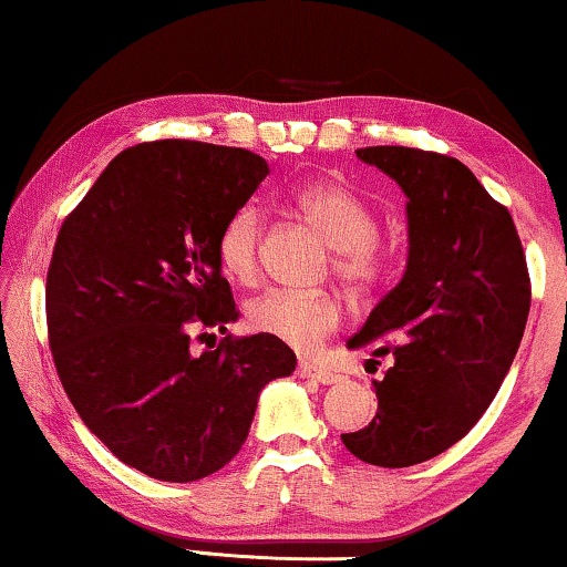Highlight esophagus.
<instances>
[{
  "mask_svg": "<svg viewBox=\"0 0 567 567\" xmlns=\"http://www.w3.org/2000/svg\"><path fill=\"white\" fill-rule=\"evenodd\" d=\"M297 374L305 379H312V382H320V384H336L340 379L338 371L322 367V363H312V361H299Z\"/></svg>",
  "mask_w": 567,
  "mask_h": 567,
  "instance_id": "34e87169",
  "label": "esophagus"
}]
</instances>
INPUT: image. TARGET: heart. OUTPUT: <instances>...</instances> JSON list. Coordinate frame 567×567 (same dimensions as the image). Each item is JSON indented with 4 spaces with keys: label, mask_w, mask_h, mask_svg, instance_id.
I'll use <instances>...</instances> for the list:
<instances>
[{
    "label": "heart",
    "mask_w": 567,
    "mask_h": 567,
    "mask_svg": "<svg viewBox=\"0 0 567 567\" xmlns=\"http://www.w3.org/2000/svg\"><path fill=\"white\" fill-rule=\"evenodd\" d=\"M299 212L336 245V270L355 291H367L384 274V247L377 243V216L367 200L332 181H312L293 193ZM262 216L243 206L224 224L216 258L224 276L239 286L260 278ZM343 320V301L328 289H270L247 307L255 332L293 348H309L330 336Z\"/></svg>",
    "instance_id": "obj_1"
}]
</instances>
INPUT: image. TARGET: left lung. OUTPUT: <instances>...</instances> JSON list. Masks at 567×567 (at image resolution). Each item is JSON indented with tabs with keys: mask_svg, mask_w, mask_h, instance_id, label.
I'll return each mask as SVG.
<instances>
[{
	"mask_svg": "<svg viewBox=\"0 0 567 567\" xmlns=\"http://www.w3.org/2000/svg\"><path fill=\"white\" fill-rule=\"evenodd\" d=\"M355 157L408 196V268L348 348L392 353L374 382L377 415L343 444L377 467H410L470 433L522 343L529 270L508 208L467 165L410 146H367Z\"/></svg>",
	"mask_w": 567,
	"mask_h": 567,
	"instance_id": "1",
	"label": "left lung"
}]
</instances>
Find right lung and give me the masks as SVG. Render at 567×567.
Here are the masks:
<instances>
[{"label":"right lung","mask_w":567,"mask_h":567,"mask_svg":"<svg viewBox=\"0 0 567 567\" xmlns=\"http://www.w3.org/2000/svg\"><path fill=\"white\" fill-rule=\"evenodd\" d=\"M268 175L235 146L165 138L121 152L61 224L45 278L59 379L123 464L193 483L243 449L260 390L297 369L268 336L190 338L237 320L216 243Z\"/></svg>","instance_id":"obj_1"}]
</instances>
